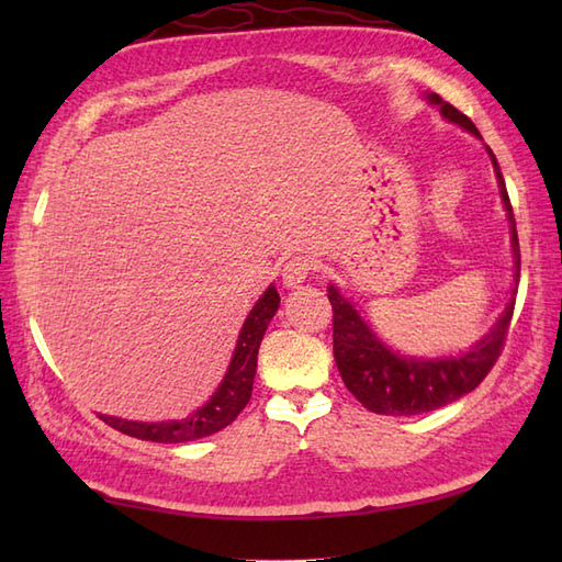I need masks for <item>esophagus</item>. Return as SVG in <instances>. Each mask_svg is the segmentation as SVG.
<instances>
[{
	"label": "esophagus",
	"mask_w": 562,
	"mask_h": 562,
	"mask_svg": "<svg viewBox=\"0 0 562 562\" xmlns=\"http://www.w3.org/2000/svg\"><path fill=\"white\" fill-rule=\"evenodd\" d=\"M308 272H312V262H308V260L302 258V256H296V258L284 262V268H282V284H284V288H288V290H296V288H300V284L306 282Z\"/></svg>",
	"instance_id": "obj_1"
}]
</instances>
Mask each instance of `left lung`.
Wrapping results in <instances>:
<instances>
[{
	"instance_id": "1",
	"label": "left lung",
	"mask_w": 562,
	"mask_h": 562,
	"mask_svg": "<svg viewBox=\"0 0 562 562\" xmlns=\"http://www.w3.org/2000/svg\"><path fill=\"white\" fill-rule=\"evenodd\" d=\"M425 101L437 109L447 123L459 125L465 133L483 139L479 127L471 123V117L459 113L451 103L441 101L437 93H425ZM485 151L493 161L499 198H503V207L507 212L512 258H515V284H512L503 314L497 316L481 340H475L469 350L459 355H401L376 336V330L367 324L364 316L340 292L338 284H328V300L333 304V355H336V364L345 386L367 411L381 415H420L437 411L479 386L493 369L499 350H503L512 312H515L521 260L517 224L515 214H512L505 178L493 149L485 145Z\"/></svg>"
}]
</instances>
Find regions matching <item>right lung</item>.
Wrapping results in <instances>:
<instances>
[{
    "label": "right lung",
    "instance_id": "right-lung-1",
    "mask_svg": "<svg viewBox=\"0 0 562 562\" xmlns=\"http://www.w3.org/2000/svg\"><path fill=\"white\" fill-rule=\"evenodd\" d=\"M280 308V294L274 284L262 292L256 306L250 308L241 330H238V340L232 355V362L220 381L217 391L212 393L205 405H200L195 413H190L183 420H161V423H139V420H125V417L115 415H101L105 425L130 437L159 441V445H181V441H193L200 437H210L220 432L226 425L236 420V415L246 408L250 401V391H254L256 367H258V348L260 340L266 336L274 312Z\"/></svg>",
    "mask_w": 562,
    "mask_h": 562
}]
</instances>
